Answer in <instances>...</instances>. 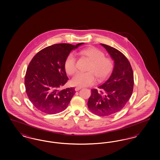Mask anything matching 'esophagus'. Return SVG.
Wrapping results in <instances>:
<instances>
[{"instance_id": "obj_1", "label": "esophagus", "mask_w": 160, "mask_h": 160, "mask_svg": "<svg viewBox=\"0 0 160 160\" xmlns=\"http://www.w3.org/2000/svg\"><path fill=\"white\" fill-rule=\"evenodd\" d=\"M80 89H82L81 87H76V88H75V91H79Z\"/></svg>"}]
</instances>
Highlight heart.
Here are the masks:
<instances>
[{
	"instance_id": "heart-1",
	"label": "heart",
	"mask_w": 160,
	"mask_h": 160,
	"mask_svg": "<svg viewBox=\"0 0 160 160\" xmlns=\"http://www.w3.org/2000/svg\"><path fill=\"white\" fill-rule=\"evenodd\" d=\"M88 57L91 63L88 72H78L72 79V83L80 87L89 86L95 83L97 77L99 82L104 80L112 73L114 63L110 58L104 56L103 52L96 47H89L80 52ZM64 68L68 75L74 74L77 71L76 58L72 53L69 54L64 62Z\"/></svg>"
}]
</instances>
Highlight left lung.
Listing matches in <instances>:
<instances>
[{
  "label": "left lung",
  "mask_w": 160,
  "mask_h": 160,
  "mask_svg": "<svg viewBox=\"0 0 160 160\" xmlns=\"http://www.w3.org/2000/svg\"><path fill=\"white\" fill-rule=\"evenodd\" d=\"M114 60L112 74L106 82L91 90L88 102V108L93 114L107 116L115 114L125 106L133 91L134 74L128 59L118 50L101 44Z\"/></svg>",
  "instance_id": "8db88e82"
}]
</instances>
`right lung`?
Wrapping results in <instances>:
<instances>
[{"label":"right lung","mask_w":160,"mask_h":160,"mask_svg":"<svg viewBox=\"0 0 160 160\" xmlns=\"http://www.w3.org/2000/svg\"><path fill=\"white\" fill-rule=\"evenodd\" d=\"M83 44L48 46L31 60L24 78L26 92L33 106L41 112L53 114L67 108L76 91L74 88L61 89L68 80L64 62L72 50Z\"/></svg>","instance_id":"obj_1"}]
</instances>
